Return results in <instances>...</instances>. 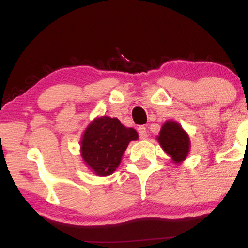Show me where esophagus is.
<instances>
[{"mask_svg": "<svg viewBox=\"0 0 248 248\" xmlns=\"http://www.w3.org/2000/svg\"><path fill=\"white\" fill-rule=\"evenodd\" d=\"M138 132H139V135H140V139L142 140H146L148 138V134H147V129L144 126H140L138 128Z\"/></svg>", "mask_w": 248, "mask_h": 248, "instance_id": "obj_1", "label": "esophagus"}]
</instances>
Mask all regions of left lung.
Segmentation results:
<instances>
[{"instance_id":"1","label":"left lung","mask_w":248,"mask_h":248,"mask_svg":"<svg viewBox=\"0 0 248 248\" xmlns=\"http://www.w3.org/2000/svg\"><path fill=\"white\" fill-rule=\"evenodd\" d=\"M162 149L171 157L175 163H181L186 158L190 150V139L186 130L176 121H167L162 126L157 136Z\"/></svg>"}]
</instances>
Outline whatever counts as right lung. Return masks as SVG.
<instances>
[{
  "mask_svg": "<svg viewBox=\"0 0 248 248\" xmlns=\"http://www.w3.org/2000/svg\"><path fill=\"white\" fill-rule=\"evenodd\" d=\"M138 138L135 129L124 127L116 118H95L82 135L81 157L95 175L108 176L119 167L129 142Z\"/></svg>",
  "mask_w": 248,
  "mask_h": 248,
  "instance_id": "add662e5",
  "label": "right lung"
}]
</instances>
